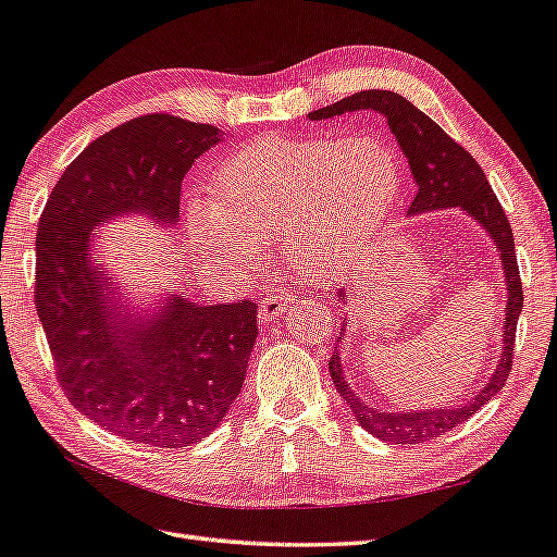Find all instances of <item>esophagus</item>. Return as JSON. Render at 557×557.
<instances>
[{
  "label": "esophagus",
  "instance_id": "obj_1",
  "mask_svg": "<svg viewBox=\"0 0 557 557\" xmlns=\"http://www.w3.org/2000/svg\"><path fill=\"white\" fill-rule=\"evenodd\" d=\"M294 304H296V294L292 289H280L275 294H270L265 301H261V308H258V320L275 322L287 313Z\"/></svg>",
  "mask_w": 557,
  "mask_h": 557
}]
</instances>
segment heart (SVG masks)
<instances>
[{"label": "heart", "instance_id": "b5f03b06", "mask_svg": "<svg viewBox=\"0 0 557 557\" xmlns=\"http://www.w3.org/2000/svg\"><path fill=\"white\" fill-rule=\"evenodd\" d=\"M400 165L382 139L265 137L220 163L211 203H189V235L213 270L249 277L263 249L334 273L389 215Z\"/></svg>", "mask_w": 557, "mask_h": 557}]
</instances>
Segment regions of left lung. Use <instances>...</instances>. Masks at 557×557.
Returning a JSON list of instances; mask_svg holds the SVG:
<instances>
[{"instance_id": "left-lung-1", "label": "left lung", "mask_w": 557, "mask_h": 557, "mask_svg": "<svg viewBox=\"0 0 557 557\" xmlns=\"http://www.w3.org/2000/svg\"><path fill=\"white\" fill-rule=\"evenodd\" d=\"M354 111L382 113L386 123H389L394 137L398 139L400 149H404L412 177L418 183V194L408 206V215L458 206V209L472 215L488 232V237L494 239L500 253L503 273H506L508 308L506 318H503V354L496 372L491 374V380L468 404L442 410L434 408L412 412H380L377 408L366 406L354 394L351 386L346 384L339 363V351H334L330 360L332 382L366 432L392 444H424L430 438L442 436L454 430V426L468 422L486 400H491L503 389V384L510 377L517 320H520L524 304L520 268H517L515 256V239L508 215L496 199L494 189H491L480 163L456 139H450L430 115L422 113L418 107H412L406 97L389 92V89H363V92H356L337 103H330L325 109L308 113V119L325 121ZM339 299H344V292L339 294Z\"/></svg>"}]
</instances>
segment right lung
Masks as SVG:
<instances>
[{"label":"right lung","mask_w":557,"mask_h":557,"mask_svg":"<svg viewBox=\"0 0 557 557\" xmlns=\"http://www.w3.org/2000/svg\"><path fill=\"white\" fill-rule=\"evenodd\" d=\"M215 141V125L171 113L113 127L66 168L37 225L35 308L57 380L83 416L127 442H201L247 377L258 304L199 306L171 294L157 318H135L89 256V235L115 215L175 225L183 177Z\"/></svg>","instance_id":"obj_1"}]
</instances>
